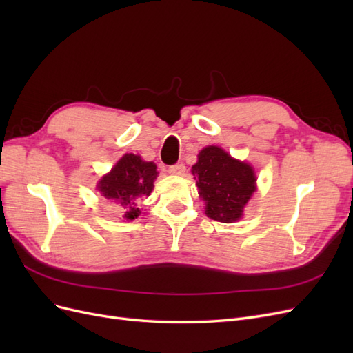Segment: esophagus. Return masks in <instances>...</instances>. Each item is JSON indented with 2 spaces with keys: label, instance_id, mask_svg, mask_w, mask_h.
Returning <instances> with one entry per match:
<instances>
[{
  "label": "esophagus",
  "instance_id": "obj_1",
  "mask_svg": "<svg viewBox=\"0 0 353 353\" xmlns=\"http://www.w3.org/2000/svg\"><path fill=\"white\" fill-rule=\"evenodd\" d=\"M168 172L172 174V175H184L185 174V166L183 163L172 165V166H169Z\"/></svg>",
  "mask_w": 353,
  "mask_h": 353
}]
</instances>
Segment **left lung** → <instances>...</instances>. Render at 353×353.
I'll use <instances>...</instances> for the list:
<instances>
[{"mask_svg":"<svg viewBox=\"0 0 353 353\" xmlns=\"http://www.w3.org/2000/svg\"><path fill=\"white\" fill-rule=\"evenodd\" d=\"M191 174L210 219L232 223L243 216L256 191V175L248 162L231 157L218 145H208L199 153Z\"/></svg>","mask_w":353,"mask_h":353,"instance_id":"8db88e82","label":"left lung"}]
</instances>
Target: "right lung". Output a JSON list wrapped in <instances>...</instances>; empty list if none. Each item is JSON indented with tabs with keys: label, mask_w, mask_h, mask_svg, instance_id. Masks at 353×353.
I'll return each mask as SVG.
<instances>
[{
	"label": "right lung",
	"mask_w": 353,
	"mask_h": 353,
	"mask_svg": "<svg viewBox=\"0 0 353 353\" xmlns=\"http://www.w3.org/2000/svg\"><path fill=\"white\" fill-rule=\"evenodd\" d=\"M156 165L132 153L123 154L117 163L97 184L101 196L117 206L125 221H134L141 215L140 200L148 197L157 178Z\"/></svg>",
	"instance_id": "right-lung-1"
}]
</instances>
